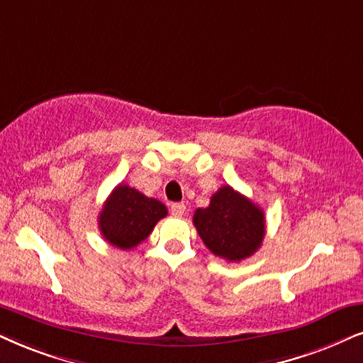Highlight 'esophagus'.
I'll return each instance as SVG.
<instances>
[{
    "instance_id": "34e87169",
    "label": "esophagus",
    "mask_w": 363,
    "mask_h": 363,
    "mask_svg": "<svg viewBox=\"0 0 363 363\" xmlns=\"http://www.w3.org/2000/svg\"><path fill=\"white\" fill-rule=\"evenodd\" d=\"M186 213V206L184 203H172L171 204V214L176 216V218H181Z\"/></svg>"
}]
</instances>
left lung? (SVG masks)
<instances>
[{"mask_svg": "<svg viewBox=\"0 0 363 363\" xmlns=\"http://www.w3.org/2000/svg\"><path fill=\"white\" fill-rule=\"evenodd\" d=\"M192 223L211 253L228 261L250 258L264 238V213L231 186L211 196L208 208L196 209Z\"/></svg>", "mask_w": 363, "mask_h": 363, "instance_id": "left-lung-1", "label": "left lung"}]
</instances>
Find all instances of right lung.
Masks as SVG:
<instances>
[{
    "instance_id": "right-lung-1",
    "label": "right lung",
    "mask_w": 363,
    "mask_h": 363,
    "mask_svg": "<svg viewBox=\"0 0 363 363\" xmlns=\"http://www.w3.org/2000/svg\"><path fill=\"white\" fill-rule=\"evenodd\" d=\"M166 216L167 208L160 201L144 196L127 184H118L100 211L99 228L112 246L132 250Z\"/></svg>"
}]
</instances>
